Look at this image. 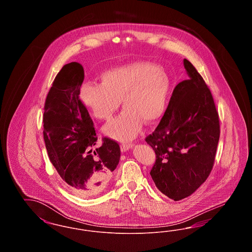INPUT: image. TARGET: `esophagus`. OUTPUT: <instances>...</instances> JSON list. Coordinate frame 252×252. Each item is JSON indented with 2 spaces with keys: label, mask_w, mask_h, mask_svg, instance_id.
Returning a JSON list of instances; mask_svg holds the SVG:
<instances>
[{
  "label": "esophagus",
  "mask_w": 252,
  "mask_h": 252,
  "mask_svg": "<svg viewBox=\"0 0 252 252\" xmlns=\"http://www.w3.org/2000/svg\"><path fill=\"white\" fill-rule=\"evenodd\" d=\"M132 146H133V144L131 143H126V144H121V149H122V151H126V150H128V149H130Z\"/></svg>",
  "instance_id": "34e87169"
}]
</instances>
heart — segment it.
I'll list each match as a JSON object with an SVG mask.
<instances>
[{
	"instance_id": "heart-1",
	"label": "heart",
	"mask_w": 252,
	"mask_h": 252,
	"mask_svg": "<svg viewBox=\"0 0 252 252\" xmlns=\"http://www.w3.org/2000/svg\"><path fill=\"white\" fill-rule=\"evenodd\" d=\"M169 80L164 72L149 62H133L112 68L101 74L100 85L81 86L79 98L95 118L110 121L120 107V116L108 124V136L126 141L134 138L143 124L158 120L166 107Z\"/></svg>"
}]
</instances>
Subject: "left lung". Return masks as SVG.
<instances>
[{
	"label": "left lung",
	"mask_w": 252,
	"mask_h": 252,
	"mask_svg": "<svg viewBox=\"0 0 252 252\" xmlns=\"http://www.w3.org/2000/svg\"><path fill=\"white\" fill-rule=\"evenodd\" d=\"M190 76L176 86L163 117L145 142L155 151L150 175L175 201L197 190L210 176L220 136L219 115L209 87L189 60Z\"/></svg>",
	"instance_id": "left-lung-1"
}]
</instances>
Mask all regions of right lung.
<instances>
[{
	"instance_id": "add662e5",
	"label": "right lung",
	"mask_w": 252,
	"mask_h": 252,
	"mask_svg": "<svg viewBox=\"0 0 252 252\" xmlns=\"http://www.w3.org/2000/svg\"><path fill=\"white\" fill-rule=\"evenodd\" d=\"M83 80L84 70L77 62L64 65L57 74L44 104L43 138L63 184L89 197L107 187L121 149L116 141L103 137L102 145L94 150L97 133L79 98Z\"/></svg>"
}]
</instances>
